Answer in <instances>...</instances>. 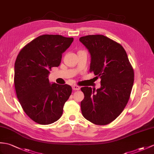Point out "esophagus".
<instances>
[{"mask_svg":"<svg viewBox=\"0 0 154 154\" xmlns=\"http://www.w3.org/2000/svg\"><path fill=\"white\" fill-rule=\"evenodd\" d=\"M72 88H73V91H79L81 88L79 87V86L76 85H73L72 86Z\"/></svg>","mask_w":154,"mask_h":154,"instance_id":"esophagus-1","label":"esophagus"}]
</instances>
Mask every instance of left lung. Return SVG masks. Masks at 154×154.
I'll list each match as a JSON object with an SVG mask.
<instances>
[{"instance_id": "8db88e82", "label": "left lung", "mask_w": 154, "mask_h": 154, "mask_svg": "<svg viewBox=\"0 0 154 154\" xmlns=\"http://www.w3.org/2000/svg\"><path fill=\"white\" fill-rule=\"evenodd\" d=\"M80 42L91 56L90 72L101 79V87L81 89L85 98L81 102L86 119L105 125L119 116L129 100L134 83V70L126 51L117 42L102 35L81 37Z\"/></svg>"}]
</instances>
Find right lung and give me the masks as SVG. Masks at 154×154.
<instances>
[{"label":"right lung","mask_w":154,"mask_h":154,"mask_svg":"<svg viewBox=\"0 0 154 154\" xmlns=\"http://www.w3.org/2000/svg\"><path fill=\"white\" fill-rule=\"evenodd\" d=\"M73 41L72 37L43 35L21 50L14 66V86L23 111L35 122L48 125L58 121L64 103L72 92L68 85L51 84L48 75L58 67L63 52Z\"/></svg>","instance_id":"obj_1"}]
</instances>
